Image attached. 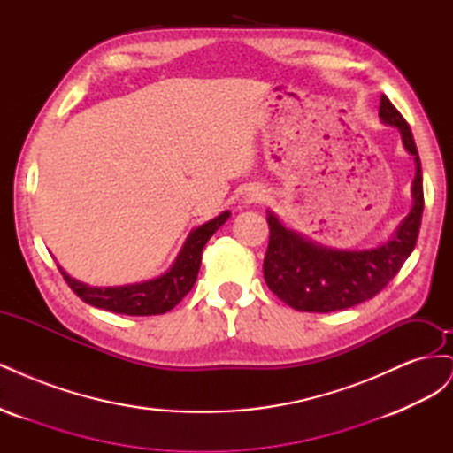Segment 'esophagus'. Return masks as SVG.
I'll return each instance as SVG.
<instances>
[{
  "label": "esophagus",
  "instance_id": "34e87169",
  "mask_svg": "<svg viewBox=\"0 0 453 453\" xmlns=\"http://www.w3.org/2000/svg\"><path fill=\"white\" fill-rule=\"evenodd\" d=\"M263 190H258V188H255V187H251V188H248L243 193V196H242V205L243 208H250L251 203H255V202H258V200H263Z\"/></svg>",
  "mask_w": 453,
  "mask_h": 453
}]
</instances>
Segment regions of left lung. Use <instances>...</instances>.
I'll use <instances>...</instances> for the list:
<instances>
[{
	"mask_svg": "<svg viewBox=\"0 0 453 453\" xmlns=\"http://www.w3.org/2000/svg\"><path fill=\"white\" fill-rule=\"evenodd\" d=\"M380 120L399 130L406 153L414 158L412 208L391 234L372 248L336 250L287 228L266 211L270 242L265 257L268 289L298 311H336L376 296L401 270L416 248L423 213V175L412 130L395 105L381 94Z\"/></svg>",
	"mask_w": 453,
	"mask_h": 453,
	"instance_id": "obj_1",
	"label": "left lung"
}]
</instances>
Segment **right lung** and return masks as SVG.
I'll use <instances>...</instances> for the list:
<instances>
[{"instance_id":"add662e5","label":"right lung","mask_w":453,"mask_h":453,"mask_svg":"<svg viewBox=\"0 0 453 453\" xmlns=\"http://www.w3.org/2000/svg\"><path fill=\"white\" fill-rule=\"evenodd\" d=\"M228 217L230 211L226 210L210 219L208 223L190 230L170 268L162 272L160 276L145 281L113 287H92L72 278L60 265L58 268L73 293L90 306L125 315L166 313L180 304L181 298L193 289L202 263L203 245L228 221Z\"/></svg>"}]
</instances>
